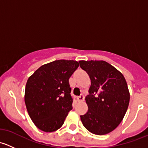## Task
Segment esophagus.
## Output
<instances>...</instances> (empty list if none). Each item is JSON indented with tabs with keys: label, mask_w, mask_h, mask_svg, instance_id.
<instances>
[{
	"label": "esophagus",
	"mask_w": 148,
	"mask_h": 148,
	"mask_svg": "<svg viewBox=\"0 0 148 148\" xmlns=\"http://www.w3.org/2000/svg\"><path fill=\"white\" fill-rule=\"evenodd\" d=\"M84 97L83 95H81L80 96H79L78 97H77L78 102H82V101H84Z\"/></svg>",
	"instance_id": "34e87169"
}]
</instances>
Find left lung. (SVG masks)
Listing matches in <instances>:
<instances>
[{"label":"left lung","instance_id":"8db88e82","mask_svg":"<svg viewBox=\"0 0 148 148\" xmlns=\"http://www.w3.org/2000/svg\"><path fill=\"white\" fill-rule=\"evenodd\" d=\"M80 67L91 79L89 95L85 98L88 111L81 115L86 130L102 135L114 130L123 120L130 102L125 77L104 61H79Z\"/></svg>","mask_w":148,"mask_h":148}]
</instances>
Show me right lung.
Segmentation results:
<instances>
[{
    "label": "right lung",
    "instance_id": "1",
    "mask_svg": "<svg viewBox=\"0 0 148 148\" xmlns=\"http://www.w3.org/2000/svg\"><path fill=\"white\" fill-rule=\"evenodd\" d=\"M74 60H56L38 69L28 78L25 103L31 120L46 132L57 130L72 110L70 77L79 67Z\"/></svg>",
    "mask_w": 148,
    "mask_h": 148
}]
</instances>
